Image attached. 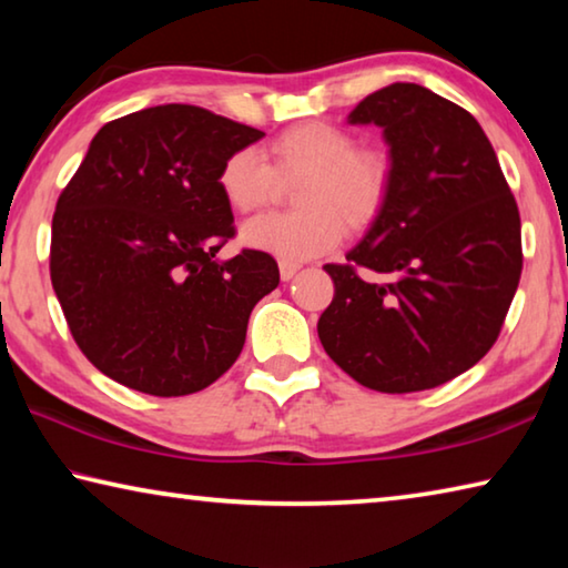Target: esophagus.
Wrapping results in <instances>:
<instances>
[{"label":"esophagus","mask_w":568,"mask_h":568,"mask_svg":"<svg viewBox=\"0 0 568 568\" xmlns=\"http://www.w3.org/2000/svg\"><path fill=\"white\" fill-rule=\"evenodd\" d=\"M277 267H281V277H283L285 283H287V281H293L295 273L301 271V265H295V263H287V261H281V265H277Z\"/></svg>","instance_id":"34e87169"}]
</instances>
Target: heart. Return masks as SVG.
<instances>
[{"label": "heart", "instance_id": "heart-1", "mask_svg": "<svg viewBox=\"0 0 568 568\" xmlns=\"http://www.w3.org/2000/svg\"><path fill=\"white\" fill-rule=\"evenodd\" d=\"M273 168L253 148L223 160L217 187L235 213L271 205L281 180L303 178L295 192L301 213L261 215L240 227L243 245L287 263L331 253L353 230L368 227L386 207L390 165L378 150H358L348 130L331 122H303L277 134L271 145Z\"/></svg>", "mask_w": 568, "mask_h": 568}]
</instances>
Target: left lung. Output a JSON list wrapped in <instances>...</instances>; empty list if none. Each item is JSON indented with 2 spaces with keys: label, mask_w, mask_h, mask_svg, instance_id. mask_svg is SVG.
Instances as JSON below:
<instances>
[{
  "label": "left lung",
  "mask_w": 568,
  "mask_h": 568,
  "mask_svg": "<svg viewBox=\"0 0 568 568\" xmlns=\"http://www.w3.org/2000/svg\"><path fill=\"white\" fill-rule=\"evenodd\" d=\"M383 130L390 190L318 321L325 353L381 393L436 388L491 351L521 277V217L470 112L413 82L355 104ZM368 270L371 278H361Z\"/></svg>",
  "instance_id": "left-lung-1"
}]
</instances>
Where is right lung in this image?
I'll return each mask as SVG.
<instances>
[{"label": "right lung", "instance_id": "obj_1", "mask_svg": "<svg viewBox=\"0 0 568 568\" xmlns=\"http://www.w3.org/2000/svg\"><path fill=\"white\" fill-rule=\"evenodd\" d=\"M265 132L195 104H160L94 134L57 200L50 273L94 368L150 396L207 388L237 361L255 303L281 283L235 235L217 172Z\"/></svg>", "mask_w": 568, "mask_h": 568}]
</instances>
